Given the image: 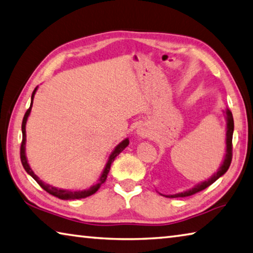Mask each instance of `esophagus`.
<instances>
[{"label":"esophagus","instance_id":"esophagus-1","mask_svg":"<svg viewBox=\"0 0 253 253\" xmlns=\"http://www.w3.org/2000/svg\"><path fill=\"white\" fill-rule=\"evenodd\" d=\"M147 133H148L147 130H144V129H141V130L139 131V134H141L142 136H145V135H147Z\"/></svg>","mask_w":253,"mask_h":253}]
</instances>
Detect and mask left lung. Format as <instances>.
I'll list each match as a JSON object with an SVG mask.
<instances>
[{
	"label": "left lung",
	"instance_id": "left-lung-1",
	"mask_svg": "<svg viewBox=\"0 0 253 253\" xmlns=\"http://www.w3.org/2000/svg\"><path fill=\"white\" fill-rule=\"evenodd\" d=\"M227 117H228V122H227V152H225V158H224L223 165L221 166L219 171L216 172V173L213 176H211L209 180L205 181V182L199 183L197 187L192 188L191 190H188V191H185V192L176 193V194H173V196H166V197H168V198H185V197L193 196V194H196L198 192L202 191V190H205L206 188L210 187L212 183L215 182V181L218 180L221 175H223L225 172L228 171L229 167H230V165H231V161H232V135H233L234 123H233L232 113L230 112L229 110L227 111Z\"/></svg>",
	"mask_w": 253,
	"mask_h": 253
}]
</instances>
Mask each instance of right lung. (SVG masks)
I'll use <instances>...</instances> for the list:
<instances>
[{
    "label": "right lung",
    "mask_w": 253,
    "mask_h": 253,
    "mask_svg": "<svg viewBox=\"0 0 253 253\" xmlns=\"http://www.w3.org/2000/svg\"><path fill=\"white\" fill-rule=\"evenodd\" d=\"M37 91V88L33 91L32 93V102H33V96H34V93ZM32 102H31V105L30 108L26 110V112L24 114V118H23V121H22V142H21V148H20V157H21V162H22V166L25 169V171L28 172V173L32 176V178L37 181L39 183L40 187H41L43 190H45L47 193H50L51 196L53 197H56L61 199V200H75V199H84L86 197H90L92 194H94L99 188L101 187L102 184L105 182L106 178H108V174H109V171H110V168L111 165H112V162L114 161V159L117 158L120 153H121L124 149L127 147V144H129V140L126 139L123 140L121 143H120L117 148L114 149V151L111 154L110 158H109V161L106 163L105 166V169L103 171V173H102L101 178L99 179V183L93 185L92 188L87 189V190H84V191H69V190H60V189H56L54 187H52V185H48L45 184L44 182H42L41 180H40L37 175L34 174V172L31 169L28 161H26V157H25V124H26V120H28L29 114L31 112V108H32Z\"/></svg>",
    "instance_id": "1"
}]
</instances>
